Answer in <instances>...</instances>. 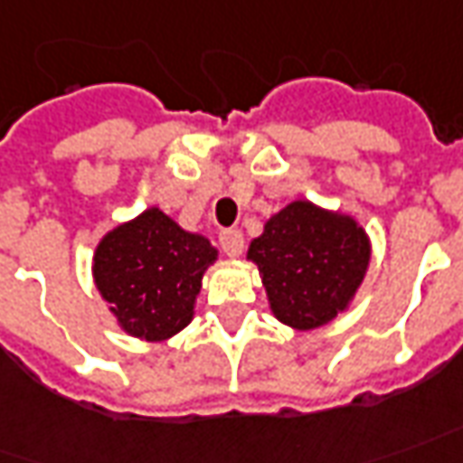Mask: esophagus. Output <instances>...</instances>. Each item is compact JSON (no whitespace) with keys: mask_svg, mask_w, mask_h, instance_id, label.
I'll return each mask as SVG.
<instances>
[{"mask_svg":"<svg viewBox=\"0 0 463 463\" xmlns=\"http://www.w3.org/2000/svg\"><path fill=\"white\" fill-rule=\"evenodd\" d=\"M220 248L225 250V256L238 258L243 253V232L241 231H222L220 232Z\"/></svg>","mask_w":463,"mask_h":463,"instance_id":"1","label":"esophagus"}]
</instances>
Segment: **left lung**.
<instances>
[{
    "mask_svg": "<svg viewBox=\"0 0 463 463\" xmlns=\"http://www.w3.org/2000/svg\"><path fill=\"white\" fill-rule=\"evenodd\" d=\"M248 258L273 317L307 332L350 307L370 266V238L350 215L297 200L266 220Z\"/></svg>",
    "mask_w": 463,
    "mask_h": 463,
    "instance_id": "8db88e82",
    "label": "left lung"
}]
</instances>
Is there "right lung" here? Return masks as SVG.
<instances>
[{"instance_id": "1", "label": "right lung", "mask_w": 463, "mask_h": 463, "mask_svg": "<svg viewBox=\"0 0 463 463\" xmlns=\"http://www.w3.org/2000/svg\"><path fill=\"white\" fill-rule=\"evenodd\" d=\"M218 250L159 207L103 235L93 279L118 326L131 337L165 342L192 322L194 298Z\"/></svg>"}]
</instances>
